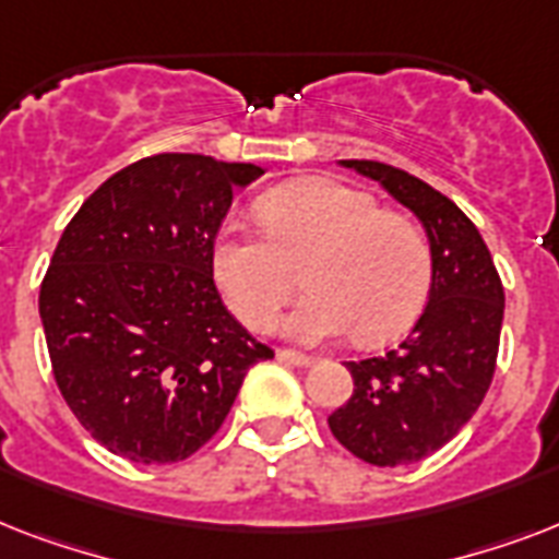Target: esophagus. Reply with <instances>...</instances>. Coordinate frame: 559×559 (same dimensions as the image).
I'll list each match as a JSON object with an SVG mask.
<instances>
[{"mask_svg": "<svg viewBox=\"0 0 559 559\" xmlns=\"http://www.w3.org/2000/svg\"><path fill=\"white\" fill-rule=\"evenodd\" d=\"M278 359H284V362H289V366H316V357H310V354H301V350H293V348H281L278 350Z\"/></svg>", "mask_w": 559, "mask_h": 559, "instance_id": "obj_1", "label": "esophagus"}]
</instances>
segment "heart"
Here are the masks:
<instances>
[{
  "mask_svg": "<svg viewBox=\"0 0 559 559\" xmlns=\"http://www.w3.org/2000/svg\"><path fill=\"white\" fill-rule=\"evenodd\" d=\"M261 235L223 228L211 243V275L252 331H272L298 293L305 266L313 296L289 316L296 340L348 333L382 345L406 333L432 289V249L417 223L380 209L371 193L336 179H296L254 202Z\"/></svg>",
  "mask_w": 559,
  "mask_h": 559,
  "instance_id": "b5f03b06",
  "label": "heart"
}]
</instances>
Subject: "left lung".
Segmentation results:
<instances>
[{"instance_id":"left-lung-1","label":"left lung","mask_w":559,"mask_h":559,"mask_svg":"<svg viewBox=\"0 0 559 559\" xmlns=\"http://www.w3.org/2000/svg\"><path fill=\"white\" fill-rule=\"evenodd\" d=\"M424 223L432 249L429 305L397 348L345 362L354 394L328 417L333 438L373 467H403L450 443L493 382L502 278L464 211L424 179L382 162L345 159Z\"/></svg>"}]
</instances>
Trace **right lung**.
<instances>
[{"label":"right lung","instance_id":"right-lung-1","mask_svg":"<svg viewBox=\"0 0 559 559\" xmlns=\"http://www.w3.org/2000/svg\"><path fill=\"white\" fill-rule=\"evenodd\" d=\"M258 165L200 153L147 156L83 202L39 287L57 389L86 432L139 464L211 441L246 371L272 359L228 313L211 243Z\"/></svg>","mask_w":559,"mask_h":559}]
</instances>
